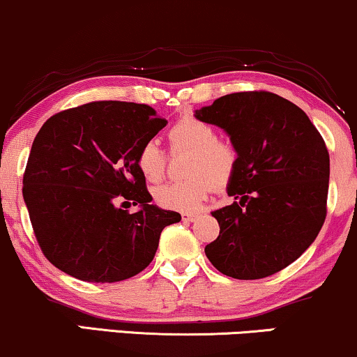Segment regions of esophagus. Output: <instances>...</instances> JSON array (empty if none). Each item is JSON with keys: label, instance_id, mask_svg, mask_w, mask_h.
<instances>
[{"label": "esophagus", "instance_id": "34e87169", "mask_svg": "<svg viewBox=\"0 0 357 357\" xmlns=\"http://www.w3.org/2000/svg\"><path fill=\"white\" fill-rule=\"evenodd\" d=\"M199 215L197 214H192V212H186V214H183V220H188V222H192V220H196Z\"/></svg>", "mask_w": 357, "mask_h": 357}]
</instances>
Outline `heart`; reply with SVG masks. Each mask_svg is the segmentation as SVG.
<instances>
[{
  "mask_svg": "<svg viewBox=\"0 0 357 357\" xmlns=\"http://www.w3.org/2000/svg\"><path fill=\"white\" fill-rule=\"evenodd\" d=\"M168 143L173 155L188 153L183 181L166 183L155 189V201L163 209L191 212L202 204L212 188L225 189L238 169V150L229 139L218 138L214 125L186 115L168 130ZM166 158L156 142H146L137 156L138 169L146 181L158 183L166 173Z\"/></svg>",
  "mask_w": 357,
  "mask_h": 357,
  "instance_id": "heart-1",
  "label": "heart"
}]
</instances>
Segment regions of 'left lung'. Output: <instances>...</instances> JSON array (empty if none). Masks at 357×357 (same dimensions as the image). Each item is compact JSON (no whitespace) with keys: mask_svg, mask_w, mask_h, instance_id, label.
Listing matches in <instances>:
<instances>
[{"mask_svg":"<svg viewBox=\"0 0 357 357\" xmlns=\"http://www.w3.org/2000/svg\"><path fill=\"white\" fill-rule=\"evenodd\" d=\"M197 119L224 128L238 150L231 206L212 212L220 232L206 255L237 280L270 277L293 264L326 219L329 153L300 107L265 90L229 93Z\"/></svg>","mask_w":357,"mask_h":357,"instance_id":"8db88e82","label":"left lung"}]
</instances>
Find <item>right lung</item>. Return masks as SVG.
<instances>
[{"mask_svg":"<svg viewBox=\"0 0 357 357\" xmlns=\"http://www.w3.org/2000/svg\"><path fill=\"white\" fill-rule=\"evenodd\" d=\"M145 103L100 100L52 115L31 148L22 197L46 259L92 283L132 278L151 264L161 231L181 214L153 206L139 148L165 128ZM133 202V215L116 207Z\"/></svg>","mask_w":357,"mask_h":357,"instance_id":"1","label":"right lung"}]
</instances>
